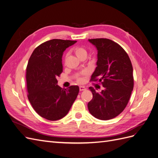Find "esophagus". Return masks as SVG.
Wrapping results in <instances>:
<instances>
[{"label": "esophagus", "mask_w": 158, "mask_h": 158, "mask_svg": "<svg viewBox=\"0 0 158 158\" xmlns=\"http://www.w3.org/2000/svg\"><path fill=\"white\" fill-rule=\"evenodd\" d=\"M79 88H80V91H84L86 89V88H85V87L84 86H80Z\"/></svg>", "instance_id": "1"}]
</instances>
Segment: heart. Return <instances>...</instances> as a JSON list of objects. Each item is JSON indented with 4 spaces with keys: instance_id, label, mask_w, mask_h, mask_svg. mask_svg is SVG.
I'll return each instance as SVG.
<instances>
[{
    "instance_id": "heart-1",
    "label": "heart",
    "mask_w": 158,
    "mask_h": 158,
    "mask_svg": "<svg viewBox=\"0 0 158 158\" xmlns=\"http://www.w3.org/2000/svg\"><path fill=\"white\" fill-rule=\"evenodd\" d=\"M74 51L75 55H76V56L78 57V58H80V57L82 56H86V55H87L86 50L82 48V47H76ZM78 82H82V78H78Z\"/></svg>"
}]
</instances>
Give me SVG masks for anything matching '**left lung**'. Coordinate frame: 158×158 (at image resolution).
<instances>
[{
  "mask_svg": "<svg viewBox=\"0 0 158 158\" xmlns=\"http://www.w3.org/2000/svg\"><path fill=\"white\" fill-rule=\"evenodd\" d=\"M88 41L98 51L97 67L91 80L100 82L104 88L96 92L89 88L93 98L88 107L94 117L107 121L123 112L129 101L134 87L132 66L126 51L117 43L104 38Z\"/></svg>",
  "mask_w": 158,
  "mask_h": 158,
  "instance_id": "left-lung-1",
  "label": "left lung"
}]
</instances>
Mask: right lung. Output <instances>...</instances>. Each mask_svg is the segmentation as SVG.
I'll use <instances>...</instances> for the list:
<instances>
[{"label":"right lung","instance_id":"obj_1","mask_svg":"<svg viewBox=\"0 0 158 158\" xmlns=\"http://www.w3.org/2000/svg\"><path fill=\"white\" fill-rule=\"evenodd\" d=\"M76 41L54 39L41 44L32 52L26 69L28 99L36 113L49 121L68 114L79 92L78 85L63 89L57 85L63 72L64 51Z\"/></svg>","mask_w":158,"mask_h":158}]
</instances>
